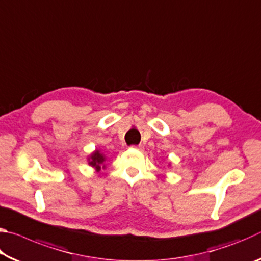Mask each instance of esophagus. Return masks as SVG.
<instances>
[{
	"instance_id": "esophagus-1",
	"label": "esophagus",
	"mask_w": 261,
	"mask_h": 261,
	"mask_svg": "<svg viewBox=\"0 0 261 261\" xmlns=\"http://www.w3.org/2000/svg\"><path fill=\"white\" fill-rule=\"evenodd\" d=\"M131 148H135V149H139V151H141L143 149V146L141 145H132Z\"/></svg>"
}]
</instances>
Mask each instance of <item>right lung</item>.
Instances as JSON below:
<instances>
[{"label":"right lung","instance_id":"add662e5","mask_svg":"<svg viewBox=\"0 0 261 261\" xmlns=\"http://www.w3.org/2000/svg\"><path fill=\"white\" fill-rule=\"evenodd\" d=\"M103 161H105V158H103L102 154L96 151V152H94V153L91 155L90 165H91L92 167H95L96 170H100V169H101L100 165H101V163H102Z\"/></svg>","mask_w":261,"mask_h":261}]
</instances>
